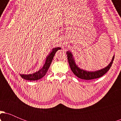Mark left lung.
Segmentation results:
<instances>
[{"label": "left lung", "instance_id": "left-lung-1", "mask_svg": "<svg viewBox=\"0 0 121 121\" xmlns=\"http://www.w3.org/2000/svg\"><path fill=\"white\" fill-rule=\"evenodd\" d=\"M66 55H67L68 56V60L69 66H70V69H71L73 73L77 77H78V78L86 80L98 78L102 77V76H104L109 70L112 64H113L114 59V56H113L112 61L105 68L95 72H89L86 71V70H83L82 69H80V68H78L77 66V65L75 63V61L74 60V58H73V55H72V53L70 51H68L66 52Z\"/></svg>", "mask_w": 121, "mask_h": 121}]
</instances>
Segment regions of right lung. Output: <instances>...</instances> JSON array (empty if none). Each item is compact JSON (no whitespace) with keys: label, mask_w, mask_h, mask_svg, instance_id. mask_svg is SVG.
Listing matches in <instances>:
<instances>
[{"label":"right lung","mask_w":121,"mask_h":121,"mask_svg":"<svg viewBox=\"0 0 121 121\" xmlns=\"http://www.w3.org/2000/svg\"><path fill=\"white\" fill-rule=\"evenodd\" d=\"M61 48L58 47V48H53L52 49V51L49 54L48 56H47L46 61H45V64H44L43 67L40 70H39L38 72H35V73H33V74H20L21 77L23 79H25L26 80H29V81H35V80H39L42 77H44L45 74H46L47 71H48V69H49L50 65H51V62H52V60L53 59L54 56H55V53L58 50L60 49Z\"/></svg>","instance_id":"1"}]
</instances>
